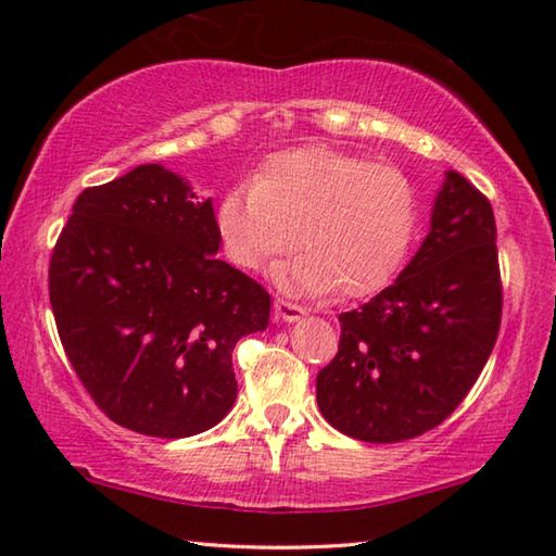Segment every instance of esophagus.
I'll return each mask as SVG.
<instances>
[{"label": "esophagus", "mask_w": 556, "mask_h": 556, "mask_svg": "<svg viewBox=\"0 0 556 556\" xmlns=\"http://www.w3.org/2000/svg\"><path fill=\"white\" fill-rule=\"evenodd\" d=\"M301 316H304V308L294 304V301L275 299V318H279V321L291 324V321H299Z\"/></svg>", "instance_id": "1"}]
</instances>
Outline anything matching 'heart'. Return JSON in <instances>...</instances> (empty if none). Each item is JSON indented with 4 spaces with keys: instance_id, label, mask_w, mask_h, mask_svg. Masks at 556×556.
Segmentation results:
<instances>
[{
    "instance_id": "obj_1",
    "label": "heart",
    "mask_w": 556,
    "mask_h": 556,
    "mask_svg": "<svg viewBox=\"0 0 556 556\" xmlns=\"http://www.w3.org/2000/svg\"><path fill=\"white\" fill-rule=\"evenodd\" d=\"M225 257L267 271L296 248L281 285L312 296H365L397 275L419 225V195L397 166L304 147L269 159L255 184L223 193L215 211Z\"/></svg>"
}]
</instances>
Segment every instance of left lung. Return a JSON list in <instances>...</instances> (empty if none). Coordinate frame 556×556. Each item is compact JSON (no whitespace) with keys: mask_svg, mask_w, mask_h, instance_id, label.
Listing matches in <instances>:
<instances>
[{"mask_svg":"<svg viewBox=\"0 0 556 556\" xmlns=\"http://www.w3.org/2000/svg\"><path fill=\"white\" fill-rule=\"evenodd\" d=\"M495 238L491 201L446 172L414 260L368 304L338 316V353L316 378L328 425L368 444H397L464 402L501 331Z\"/></svg>","mask_w":556,"mask_h":556,"instance_id":"left-lung-1","label":"left lung"}]
</instances>
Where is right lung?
Returning <instances> with one entry per match:
<instances>
[{"label": "right lung", "mask_w": 556, "mask_h": 556, "mask_svg": "<svg viewBox=\"0 0 556 556\" xmlns=\"http://www.w3.org/2000/svg\"><path fill=\"white\" fill-rule=\"evenodd\" d=\"M218 248L211 199L162 164L73 203L49 265L51 308L75 375L115 425L184 439L230 412L235 343L265 331L269 294Z\"/></svg>", "instance_id": "obj_1"}]
</instances>
